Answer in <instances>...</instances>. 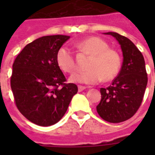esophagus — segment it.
<instances>
[{
	"label": "esophagus",
	"instance_id": "esophagus-1",
	"mask_svg": "<svg viewBox=\"0 0 155 155\" xmlns=\"http://www.w3.org/2000/svg\"><path fill=\"white\" fill-rule=\"evenodd\" d=\"M87 87H85V86H82V85H78V91H83L84 90H85Z\"/></svg>",
	"mask_w": 155,
	"mask_h": 155
}]
</instances>
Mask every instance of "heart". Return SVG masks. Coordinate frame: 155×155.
<instances>
[{"mask_svg": "<svg viewBox=\"0 0 155 155\" xmlns=\"http://www.w3.org/2000/svg\"><path fill=\"white\" fill-rule=\"evenodd\" d=\"M78 50L90 54L85 71H78L71 75V81L82 84H96L102 80L108 82L114 80L119 74L121 59L119 53L103 39L91 36L75 44ZM56 63L65 73L74 72L76 64L73 52L66 46L60 48L56 53Z\"/></svg>", "mask_w": 155, "mask_h": 155, "instance_id": "obj_1", "label": "heart"}]
</instances>
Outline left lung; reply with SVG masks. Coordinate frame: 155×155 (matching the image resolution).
Instances as JSON below:
<instances>
[{"label": "left lung", "instance_id": "8db88e82", "mask_svg": "<svg viewBox=\"0 0 155 155\" xmlns=\"http://www.w3.org/2000/svg\"><path fill=\"white\" fill-rule=\"evenodd\" d=\"M116 39L123 52V64L118 76L107 88H101L99 115L110 123H120L135 114L143 101L148 77L142 53L130 39L107 32Z\"/></svg>", "mask_w": 155, "mask_h": 155}]
</instances>
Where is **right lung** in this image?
Instances as JSON below:
<instances>
[{
  "mask_svg": "<svg viewBox=\"0 0 155 155\" xmlns=\"http://www.w3.org/2000/svg\"><path fill=\"white\" fill-rule=\"evenodd\" d=\"M68 35L42 36L26 45L12 65L11 87L16 107L24 116L40 126L61 120L78 87L66 84L56 63V53Z\"/></svg>",
  "mask_w": 155,
  "mask_h": 155,
  "instance_id": "add662e5",
  "label": "right lung"
}]
</instances>
